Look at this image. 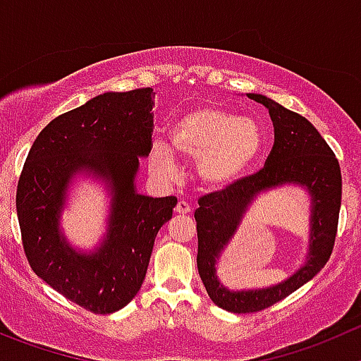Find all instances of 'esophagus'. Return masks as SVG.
I'll list each match as a JSON object with an SVG mask.
<instances>
[{"instance_id": "34e87169", "label": "esophagus", "mask_w": 361, "mask_h": 361, "mask_svg": "<svg viewBox=\"0 0 361 361\" xmlns=\"http://www.w3.org/2000/svg\"><path fill=\"white\" fill-rule=\"evenodd\" d=\"M175 212H177V214H190L191 205L184 200L177 202V205H175Z\"/></svg>"}]
</instances>
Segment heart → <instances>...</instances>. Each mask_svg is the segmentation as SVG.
<instances>
[{
	"label": "heart",
	"instance_id": "heart-1",
	"mask_svg": "<svg viewBox=\"0 0 361 361\" xmlns=\"http://www.w3.org/2000/svg\"><path fill=\"white\" fill-rule=\"evenodd\" d=\"M170 145L186 159L197 161L198 175L207 186L225 188L241 178L257 159L262 133L248 116H238L218 106H200L175 120ZM149 164L163 177L177 171L175 154L163 142L152 145Z\"/></svg>",
	"mask_w": 361,
	"mask_h": 361
}]
</instances>
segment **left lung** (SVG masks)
<instances>
[{
	"instance_id": "8db88e82",
	"label": "left lung",
	"mask_w": 361,
	"mask_h": 361,
	"mask_svg": "<svg viewBox=\"0 0 361 361\" xmlns=\"http://www.w3.org/2000/svg\"><path fill=\"white\" fill-rule=\"evenodd\" d=\"M248 97L266 106L273 120L274 143L266 164L257 173L202 197L198 200L200 207L195 211L198 273L209 298L219 308L234 314L259 312L278 303L310 281L326 266L335 246L342 202L341 164L317 129L305 116L264 95L248 94ZM290 182L307 187L312 198L311 252L305 266L293 277L267 290L238 293L225 290L215 276L219 253L260 190Z\"/></svg>"
}]
</instances>
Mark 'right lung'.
I'll return each mask as SVG.
<instances>
[{
    "label": "right lung",
    "instance_id": "right-lung-1",
    "mask_svg": "<svg viewBox=\"0 0 361 361\" xmlns=\"http://www.w3.org/2000/svg\"><path fill=\"white\" fill-rule=\"evenodd\" d=\"M152 88L108 92L56 116L30 149L16 207L30 266L47 286L94 314H113L138 294L154 241L171 218L175 197L136 193L140 157L152 149ZM110 184L109 234L92 254L70 248L59 234L64 191L75 173Z\"/></svg>",
    "mask_w": 361,
    "mask_h": 361
}]
</instances>
